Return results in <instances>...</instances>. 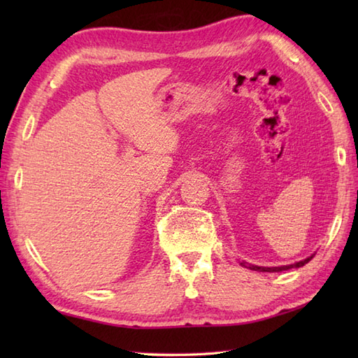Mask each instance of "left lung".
Here are the masks:
<instances>
[{
  "label": "left lung",
  "instance_id": "8db88e82",
  "mask_svg": "<svg viewBox=\"0 0 358 358\" xmlns=\"http://www.w3.org/2000/svg\"><path fill=\"white\" fill-rule=\"evenodd\" d=\"M310 258L313 257H308L306 260L303 262H299L295 264H289V266H275V268H263V266H254V264H249V268L252 271H258V272H281V271H287L291 268H301V266H305L308 262H310ZM243 266H245V263H241Z\"/></svg>",
  "mask_w": 358,
  "mask_h": 358
}]
</instances>
